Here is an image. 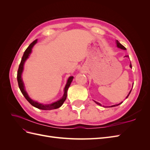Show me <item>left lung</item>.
Instances as JSON below:
<instances>
[{
	"mask_svg": "<svg viewBox=\"0 0 150 150\" xmlns=\"http://www.w3.org/2000/svg\"><path fill=\"white\" fill-rule=\"evenodd\" d=\"M116 46H117V47H118V48H120V49H122V50H126V49L123 46H122V45L121 44H120V42L118 41V40H116ZM125 57H128V56H125ZM129 67H131V68H132V66H131V64H130V65H129ZM131 90H132V89H131V91H129V94H128V96H127L126 97V98H128V97L129 96V94H130V93H131ZM95 103H96L97 104H98V105H99V106H102L101 105V104H100V103H98V102H96V101H94ZM122 103V102H121L120 103H119V104H115V105H112V106H103V107H104V108H107V107H115V106H118V105H120V104H121V103Z\"/></svg>",
	"mask_w": 150,
	"mask_h": 150,
	"instance_id": "left-lung-1",
	"label": "left lung"
}]
</instances>
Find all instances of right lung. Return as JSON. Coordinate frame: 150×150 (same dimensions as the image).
I'll return each instance as SVG.
<instances>
[{"mask_svg": "<svg viewBox=\"0 0 150 150\" xmlns=\"http://www.w3.org/2000/svg\"><path fill=\"white\" fill-rule=\"evenodd\" d=\"M37 42H38V39H36L29 45V47L26 49V50L23 54V56H22V57L21 62L20 63L19 69H18V71H17V78L18 84H19V89L21 90V93H22V94L24 95L25 98L28 101V102L31 104L32 106H33L35 108L40 109V110H54V109H57V108H60L62 105L63 103H64V102L65 101V100L66 99V98H67V93L68 88H69V87L70 86L71 83L72 81V79H73L74 77L73 76L69 77V78H68L67 81V83L65 86L64 89V94H63L62 97L60 99H59L58 101H57L56 102H54L51 104H42V103H39L38 101L33 100V99H32L29 96L28 93L26 92V91L25 89L24 84L23 81H22V72H23V70H24V63L26 61V60L29 58L30 54L32 52V49H33V47H34V45L37 43Z\"/></svg>", "mask_w": 150, "mask_h": 150, "instance_id": "obj_1", "label": "right lung"}]
</instances>
